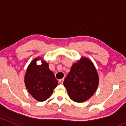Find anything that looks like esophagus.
Here are the masks:
<instances>
[{"instance_id":"34e87169","label":"esophagus","mask_w":126,"mask_h":126,"mask_svg":"<svg viewBox=\"0 0 126 126\" xmlns=\"http://www.w3.org/2000/svg\"><path fill=\"white\" fill-rule=\"evenodd\" d=\"M63 80H64V78H62V79H61L59 80V82L62 84V83H63Z\"/></svg>"}]
</instances>
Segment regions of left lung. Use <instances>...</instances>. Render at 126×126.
<instances>
[{
  "mask_svg": "<svg viewBox=\"0 0 126 126\" xmlns=\"http://www.w3.org/2000/svg\"><path fill=\"white\" fill-rule=\"evenodd\" d=\"M99 83V77L95 66L85 57L73 63L63 81L70 99L78 103L91 98L96 92Z\"/></svg>",
  "mask_w": 126,
  "mask_h": 126,
  "instance_id": "1",
  "label": "left lung"
}]
</instances>
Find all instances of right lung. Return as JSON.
Here are the masks:
<instances>
[{
    "instance_id": "right-lung-1",
    "label": "right lung",
    "mask_w": 126,
    "mask_h": 126,
    "mask_svg": "<svg viewBox=\"0 0 126 126\" xmlns=\"http://www.w3.org/2000/svg\"><path fill=\"white\" fill-rule=\"evenodd\" d=\"M41 60V65H37L36 61ZM24 83L28 92L35 100H46L51 96L58 85L54 72L49 64L41 57L34 59L29 65L24 75Z\"/></svg>"
}]
</instances>
